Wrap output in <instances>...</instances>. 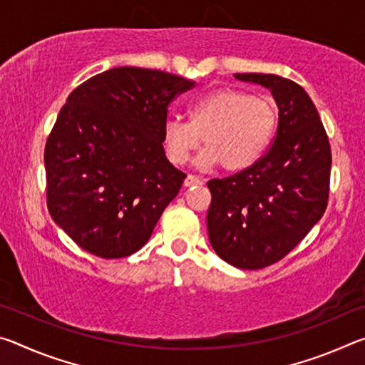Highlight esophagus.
Returning <instances> with one entry per match:
<instances>
[{"label": "esophagus", "instance_id": "34e87169", "mask_svg": "<svg viewBox=\"0 0 365 365\" xmlns=\"http://www.w3.org/2000/svg\"><path fill=\"white\" fill-rule=\"evenodd\" d=\"M201 183H202V180L200 177L191 175V174H188L187 178H185V182H183L185 187H193V185H201Z\"/></svg>", "mask_w": 365, "mask_h": 365}]
</instances>
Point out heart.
I'll use <instances>...</instances> for the list:
<instances>
[{
	"instance_id": "b5f03b06",
	"label": "heart",
	"mask_w": 365,
	"mask_h": 365,
	"mask_svg": "<svg viewBox=\"0 0 365 365\" xmlns=\"http://www.w3.org/2000/svg\"><path fill=\"white\" fill-rule=\"evenodd\" d=\"M277 123L274 100L220 88L191 103L188 120L169 117L163 125V141L168 158L177 165L187 163L202 140L206 146L197 154L196 165L211 169L222 164L228 172H238L264 156Z\"/></svg>"
}]
</instances>
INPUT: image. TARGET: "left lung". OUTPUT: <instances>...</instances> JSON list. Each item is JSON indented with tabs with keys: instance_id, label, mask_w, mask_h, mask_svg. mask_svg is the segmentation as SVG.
<instances>
[{
	"instance_id": "1",
	"label": "left lung",
	"mask_w": 365,
	"mask_h": 365,
	"mask_svg": "<svg viewBox=\"0 0 365 365\" xmlns=\"http://www.w3.org/2000/svg\"><path fill=\"white\" fill-rule=\"evenodd\" d=\"M270 90L279 127L265 156L238 174L207 182V232L217 256L256 270L280 261L322 219L331 153L316 106L302 86L274 73H235Z\"/></svg>"
}]
</instances>
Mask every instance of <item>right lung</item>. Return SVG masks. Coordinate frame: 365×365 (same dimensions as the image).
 Returning a JSON list of instances; mask_svg holds the SVG:
<instances>
[{
    "mask_svg": "<svg viewBox=\"0 0 365 365\" xmlns=\"http://www.w3.org/2000/svg\"><path fill=\"white\" fill-rule=\"evenodd\" d=\"M193 80L122 66L78 85L45 146L53 220L80 248L119 259L143 248L185 175L165 158L163 125Z\"/></svg>",
    "mask_w": 365,
    "mask_h": 365,
    "instance_id": "obj_1",
    "label": "right lung"
}]
</instances>
